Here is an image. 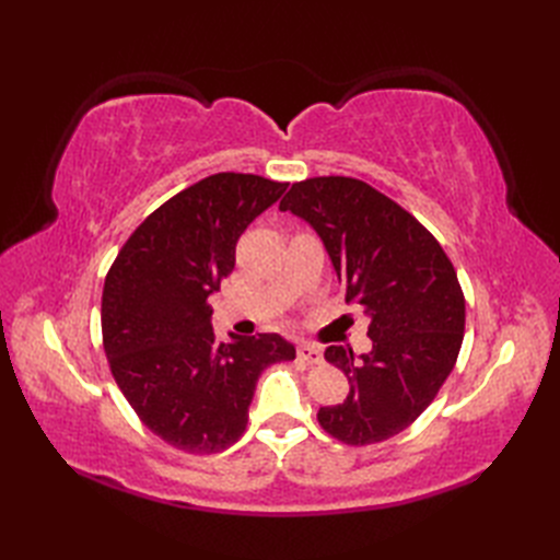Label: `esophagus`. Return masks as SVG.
I'll list each match as a JSON object with an SVG mask.
<instances>
[{
    "mask_svg": "<svg viewBox=\"0 0 560 560\" xmlns=\"http://www.w3.org/2000/svg\"><path fill=\"white\" fill-rule=\"evenodd\" d=\"M296 352H299V358L303 362H308V364H319L322 362V352H319V348L315 343H301L296 348Z\"/></svg>",
    "mask_w": 560,
    "mask_h": 560,
    "instance_id": "1",
    "label": "esophagus"
}]
</instances>
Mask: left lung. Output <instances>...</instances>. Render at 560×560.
<instances>
[{
	"label": "left lung",
	"mask_w": 560,
	"mask_h": 560,
	"mask_svg": "<svg viewBox=\"0 0 560 560\" xmlns=\"http://www.w3.org/2000/svg\"><path fill=\"white\" fill-rule=\"evenodd\" d=\"M280 210L306 219L325 243L346 301L369 315L374 348L329 346L325 360L348 376L343 404L322 406L325 432L348 446L399 434L428 409L455 366L465 296L434 235L393 198L354 177L292 184Z\"/></svg>",
	"instance_id": "1"
}]
</instances>
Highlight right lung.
<instances>
[{
    "instance_id": "right-lung-1",
    "label": "right lung",
    "mask_w": 560,
    "mask_h": 560,
    "mask_svg": "<svg viewBox=\"0 0 560 560\" xmlns=\"http://www.w3.org/2000/svg\"><path fill=\"white\" fill-rule=\"evenodd\" d=\"M284 189L243 173L200 179L132 231L105 278L112 376L144 425L179 451L233 446L261 371L296 358L278 334L219 341L208 303L235 266V243Z\"/></svg>"
}]
</instances>
